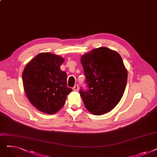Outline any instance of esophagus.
<instances>
[{
    "label": "esophagus",
    "instance_id": "esophagus-1",
    "mask_svg": "<svg viewBox=\"0 0 157 157\" xmlns=\"http://www.w3.org/2000/svg\"><path fill=\"white\" fill-rule=\"evenodd\" d=\"M73 90H74V91H76V92H78V90H79V86H78V85H76L75 86H74V88H73Z\"/></svg>",
    "mask_w": 157,
    "mask_h": 157
}]
</instances>
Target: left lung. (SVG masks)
<instances>
[{"mask_svg":"<svg viewBox=\"0 0 157 157\" xmlns=\"http://www.w3.org/2000/svg\"><path fill=\"white\" fill-rule=\"evenodd\" d=\"M81 63L89 90H81L86 109L95 115L110 112L124 94L127 70L120 54L106 47L92 49L82 55Z\"/></svg>","mask_w":157,"mask_h":157,"instance_id":"obj_1","label":"left lung"}]
</instances>
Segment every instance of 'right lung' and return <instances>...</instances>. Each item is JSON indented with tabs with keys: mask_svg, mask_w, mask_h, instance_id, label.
Listing matches in <instances>:
<instances>
[{
	"mask_svg": "<svg viewBox=\"0 0 157 157\" xmlns=\"http://www.w3.org/2000/svg\"><path fill=\"white\" fill-rule=\"evenodd\" d=\"M62 56L40 53L25 67L22 80L25 92L30 103L44 113L53 114L65 103L72 90L67 86V74L60 67Z\"/></svg>",
	"mask_w": 157,
	"mask_h": 157,
	"instance_id": "right-lung-1",
	"label": "right lung"
}]
</instances>
